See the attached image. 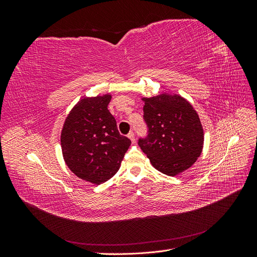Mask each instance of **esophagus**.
Segmentation results:
<instances>
[{
  "label": "esophagus",
  "mask_w": 257,
  "mask_h": 257,
  "mask_svg": "<svg viewBox=\"0 0 257 257\" xmlns=\"http://www.w3.org/2000/svg\"><path fill=\"white\" fill-rule=\"evenodd\" d=\"M127 137L131 139V141L132 142H135V134H134V132H130V133H128V135H127Z\"/></svg>",
  "instance_id": "esophagus-1"
}]
</instances>
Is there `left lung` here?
<instances>
[{
    "label": "left lung",
    "mask_w": 257,
    "mask_h": 257,
    "mask_svg": "<svg viewBox=\"0 0 257 257\" xmlns=\"http://www.w3.org/2000/svg\"><path fill=\"white\" fill-rule=\"evenodd\" d=\"M143 100L148 135L139 138L138 145L152 166L172 177L190 168L204 146L203 125L193 106L167 93Z\"/></svg>",
    "instance_id": "left-lung-1"
}]
</instances>
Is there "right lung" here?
<instances>
[{
    "instance_id": "add662e5",
    "label": "right lung",
    "mask_w": 257,
    "mask_h": 257,
    "mask_svg": "<svg viewBox=\"0 0 257 257\" xmlns=\"http://www.w3.org/2000/svg\"><path fill=\"white\" fill-rule=\"evenodd\" d=\"M110 94L83 97L66 116L61 147L68 168L82 180L104 183L118 172L131 141L108 110Z\"/></svg>"
}]
</instances>
